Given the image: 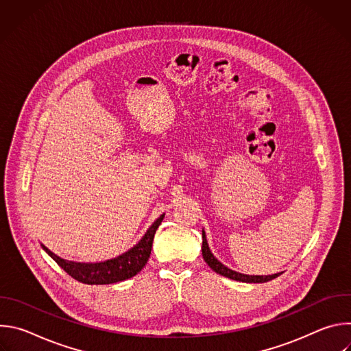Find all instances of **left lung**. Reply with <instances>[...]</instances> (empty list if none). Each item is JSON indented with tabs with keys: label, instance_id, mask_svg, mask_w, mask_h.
I'll return each mask as SVG.
<instances>
[{
	"label": "left lung",
	"instance_id": "1",
	"mask_svg": "<svg viewBox=\"0 0 351 351\" xmlns=\"http://www.w3.org/2000/svg\"><path fill=\"white\" fill-rule=\"evenodd\" d=\"M202 252H203L204 261L208 264V267L213 271H215L217 274H219L225 278L233 279V280H239V282H244V283H264V282L272 280V279L278 278L279 275H282V272L272 274V275H245V274H240V272H236V271L228 268L218 258H215L214 254L211 253L204 229H203V248H202Z\"/></svg>",
	"mask_w": 351,
	"mask_h": 351
}]
</instances>
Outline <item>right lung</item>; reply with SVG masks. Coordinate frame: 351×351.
Returning <instances> with one entry per match:
<instances>
[{
    "label": "right lung",
    "instance_id": "add662e5",
    "mask_svg": "<svg viewBox=\"0 0 351 351\" xmlns=\"http://www.w3.org/2000/svg\"><path fill=\"white\" fill-rule=\"evenodd\" d=\"M164 217L165 214H162L152 226H149L148 230L144 233V236L140 239V241L136 245H133L130 250H128L126 253L101 263H76V261L64 260L57 254H54L53 252H49L44 244H41V247L44 248V252L51 257L66 274H69L73 279L82 283H86V285L117 283V282H122L133 278L144 268V265L149 258V254H152L154 234L158 226L161 225Z\"/></svg>",
    "mask_w": 351,
    "mask_h": 351
}]
</instances>
